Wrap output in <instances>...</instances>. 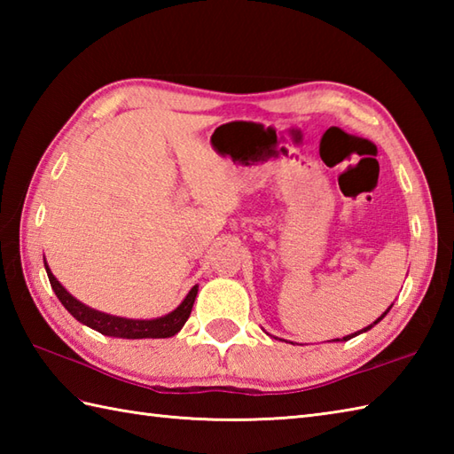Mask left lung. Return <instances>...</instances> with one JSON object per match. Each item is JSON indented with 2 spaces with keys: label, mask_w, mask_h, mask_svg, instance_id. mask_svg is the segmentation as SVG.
I'll return each mask as SVG.
<instances>
[{
  "label": "left lung",
  "mask_w": 454,
  "mask_h": 454,
  "mask_svg": "<svg viewBox=\"0 0 454 454\" xmlns=\"http://www.w3.org/2000/svg\"><path fill=\"white\" fill-rule=\"evenodd\" d=\"M390 308H392V306H390ZM390 308H388V310H390ZM388 310H387V312H384V314H382V316H380V317H379V320H376V322H374V324H371V325H369V327H364V330H361V332H356V333H351V335H345V337H343V340H341V341H347V340H351V337H355V335H359V333H363V332H369V330H371V327H372V325H376V324H379V322H380V320H382V317H384V316H387V314H388ZM337 341H340V340H337Z\"/></svg>",
  "instance_id": "left-lung-1"
}]
</instances>
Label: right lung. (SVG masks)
<instances>
[{
    "mask_svg": "<svg viewBox=\"0 0 454 454\" xmlns=\"http://www.w3.org/2000/svg\"><path fill=\"white\" fill-rule=\"evenodd\" d=\"M46 275L48 281H51L52 291L56 293L58 301L64 304V308L70 312L75 320L82 322L83 325L91 327V330L99 332L103 335H111V337H122V340H144V337H152V340H161V337H171L176 335L183 325H185L187 317L191 316L192 304H195L197 291L199 286H192L189 294L185 296L176 310L156 317V320H129V317H119V316H111L99 310H93V308L85 306L80 302L78 298H74L66 288L56 281V277L52 275L51 269H48L46 262Z\"/></svg>",
    "mask_w": 454,
    "mask_h": 454,
    "instance_id": "obj_1",
    "label": "right lung"
}]
</instances>
